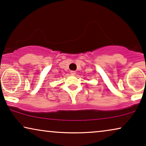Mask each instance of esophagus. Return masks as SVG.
<instances>
[{
	"label": "esophagus",
	"mask_w": 146,
	"mask_h": 146,
	"mask_svg": "<svg viewBox=\"0 0 146 146\" xmlns=\"http://www.w3.org/2000/svg\"><path fill=\"white\" fill-rule=\"evenodd\" d=\"M70 74L72 75H74L76 74V71H74V70H72L70 71Z\"/></svg>",
	"instance_id": "1"
}]
</instances>
